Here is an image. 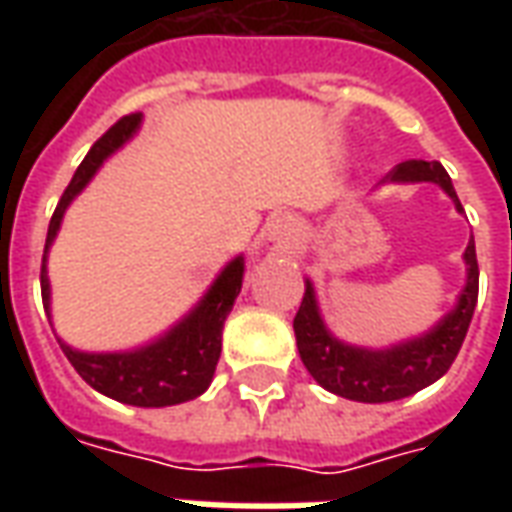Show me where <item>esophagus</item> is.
<instances>
[{
	"instance_id": "1",
	"label": "esophagus",
	"mask_w": 512,
	"mask_h": 512,
	"mask_svg": "<svg viewBox=\"0 0 512 512\" xmlns=\"http://www.w3.org/2000/svg\"><path fill=\"white\" fill-rule=\"evenodd\" d=\"M293 233H296V219L293 216H279L277 224H274V238L282 241V244H290Z\"/></svg>"
}]
</instances>
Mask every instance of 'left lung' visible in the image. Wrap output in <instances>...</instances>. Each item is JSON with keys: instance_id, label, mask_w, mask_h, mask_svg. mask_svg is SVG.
<instances>
[{"instance_id": "1", "label": "left lung", "mask_w": 512, "mask_h": 512, "mask_svg": "<svg viewBox=\"0 0 512 512\" xmlns=\"http://www.w3.org/2000/svg\"><path fill=\"white\" fill-rule=\"evenodd\" d=\"M384 180H430L439 183L441 189L450 194L458 211H463L458 194L452 189V180L447 169L439 161H403L392 172H386ZM466 288L461 290V299L455 310L447 312L428 334L414 337L408 343H400L386 351H370V348H354L340 343L337 337L326 332L321 321V312L315 304V290L307 282L304 299L293 318V332L299 343V354L310 376L329 389L334 395L359 400V403H389L400 400L425 389L433 381H439L455 356L461 351L463 337L469 332L474 307H477V285H480V268H477V252L474 241H469L466 252Z\"/></svg>"}]
</instances>
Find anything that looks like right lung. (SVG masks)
<instances>
[{"mask_svg":"<svg viewBox=\"0 0 512 512\" xmlns=\"http://www.w3.org/2000/svg\"><path fill=\"white\" fill-rule=\"evenodd\" d=\"M142 123V115H126L117 120L84 156L76 169V175L62 191L60 202L54 208L46 235V249H43V266H40V293H43V307L49 310V277H46V255L60 230L62 213L71 205V200L90 183L104 158L115 153L126 139H131L136 128ZM241 279H244V257H235L230 266L224 268L219 279L213 282L211 290L205 293L200 307L191 312L189 318L178 323L167 337H161L147 348L126 351V354H82L73 351L71 345L60 340L62 354L68 356L73 370L98 389L101 395L115 397L120 403L142 408H161L186 403L202 395L211 384L213 370L222 354V326L227 315L233 310L235 296L241 293Z\"/></svg>","mask_w":512,"mask_h":512,"instance_id":"1","label":"right lung"}]
</instances>
